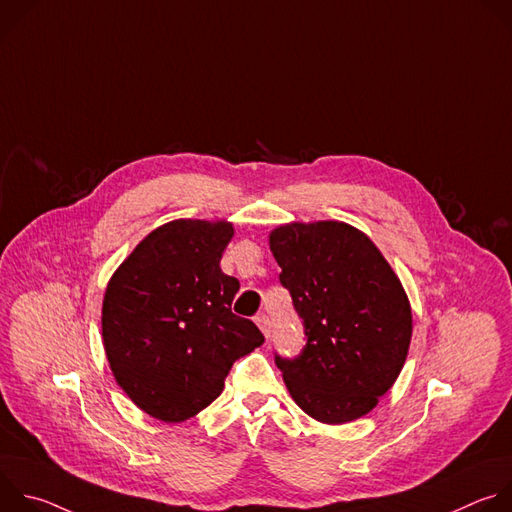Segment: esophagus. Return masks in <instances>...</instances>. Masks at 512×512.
Instances as JSON below:
<instances>
[{
    "label": "esophagus",
    "mask_w": 512,
    "mask_h": 512,
    "mask_svg": "<svg viewBox=\"0 0 512 512\" xmlns=\"http://www.w3.org/2000/svg\"><path fill=\"white\" fill-rule=\"evenodd\" d=\"M255 322H257V326L261 328V332L269 338V336H271V330H273L271 318H269L267 314H259V316H255Z\"/></svg>",
    "instance_id": "34e87169"
}]
</instances>
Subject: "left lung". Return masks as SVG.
<instances>
[{
	"mask_svg": "<svg viewBox=\"0 0 512 512\" xmlns=\"http://www.w3.org/2000/svg\"><path fill=\"white\" fill-rule=\"evenodd\" d=\"M269 247L306 334L300 356L275 354L289 395L322 423L367 415L397 381L411 342L399 277L367 235L338 221L281 225Z\"/></svg>",
	"mask_w": 512,
	"mask_h": 512,
	"instance_id": "obj_1",
	"label": "left lung"
}]
</instances>
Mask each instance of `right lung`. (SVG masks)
Wrapping results in <instances>:
<instances>
[{
  "label": "right lung",
  "instance_id": "right-lung-1",
  "mask_svg": "<svg viewBox=\"0 0 512 512\" xmlns=\"http://www.w3.org/2000/svg\"><path fill=\"white\" fill-rule=\"evenodd\" d=\"M235 229L178 218L145 237L103 298V346L117 385L148 415L180 423L225 389L233 362L263 344L233 314L239 281L221 269Z\"/></svg>",
  "mask_w": 512,
  "mask_h": 512
}]
</instances>
